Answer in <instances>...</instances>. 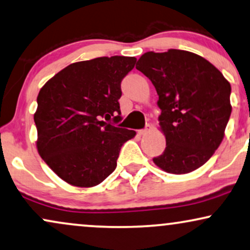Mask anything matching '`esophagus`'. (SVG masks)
<instances>
[{
    "label": "esophagus",
    "instance_id": "esophagus-1",
    "mask_svg": "<svg viewBox=\"0 0 250 250\" xmlns=\"http://www.w3.org/2000/svg\"><path fill=\"white\" fill-rule=\"evenodd\" d=\"M152 131V125H147L146 127H145V129H142V130H138V134L140 135H146L148 134V132Z\"/></svg>",
    "mask_w": 250,
    "mask_h": 250
}]
</instances>
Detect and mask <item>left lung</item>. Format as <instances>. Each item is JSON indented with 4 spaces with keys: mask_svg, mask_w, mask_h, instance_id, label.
Returning <instances> with one entry per match:
<instances>
[{
    "mask_svg": "<svg viewBox=\"0 0 250 250\" xmlns=\"http://www.w3.org/2000/svg\"><path fill=\"white\" fill-rule=\"evenodd\" d=\"M136 69L159 96L158 120L166 147L153 163L170 174H187L204 165L225 136L232 112L229 82L212 63L187 50L147 52Z\"/></svg>",
    "mask_w": 250,
    "mask_h": 250,
    "instance_id": "1",
    "label": "left lung"
}]
</instances>
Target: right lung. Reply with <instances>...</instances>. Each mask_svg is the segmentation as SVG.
I'll use <instances>...</instances> for the list:
<instances>
[{
  "label": "right lung",
  "mask_w": 250,
  "mask_h": 250,
  "mask_svg": "<svg viewBox=\"0 0 250 250\" xmlns=\"http://www.w3.org/2000/svg\"><path fill=\"white\" fill-rule=\"evenodd\" d=\"M136 58H97L69 64L40 88L37 148L43 162L69 185L90 188L116 167L123 143L136 131L115 127L121 120V81Z\"/></svg>",
  "instance_id": "1"
}]
</instances>
